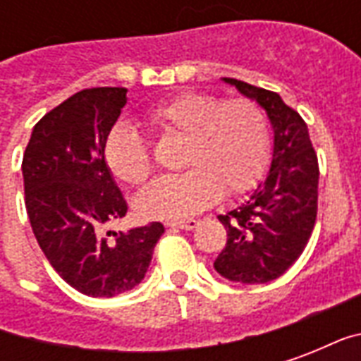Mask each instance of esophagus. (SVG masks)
I'll return each instance as SVG.
<instances>
[{
    "label": "esophagus",
    "instance_id": "obj_1",
    "mask_svg": "<svg viewBox=\"0 0 361 361\" xmlns=\"http://www.w3.org/2000/svg\"><path fill=\"white\" fill-rule=\"evenodd\" d=\"M199 224V220L188 219V220H178V222H168V226L172 228H181V230H193Z\"/></svg>",
    "mask_w": 361,
    "mask_h": 361
}]
</instances>
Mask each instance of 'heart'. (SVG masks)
I'll return each mask as SVG.
<instances>
[{
	"mask_svg": "<svg viewBox=\"0 0 361 361\" xmlns=\"http://www.w3.org/2000/svg\"><path fill=\"white\" fill-rule=\"evenodd\" d=\"M145 123L158 135L183 137L178 176H164L141 191L135 209L142 219L178 220L203 211L224 195L250 191L263 178L271 154V127L265 110L253 98H220L181 92L152 106ZM104 158L110 172L129 185L147 180L152 160L133 129H111Z\"/></svg>",
	"mask_w": 361,
	"mask_h": 361,
	"instance_id": "heart-1",
	"label": "heart"
}]
</instances>
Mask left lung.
I'll list each match as a JSON object with an SVG mask.
<instances>
[{
  "mask_svg": "<svg viewBox=\"0 0 361 361\" xmlns=\"http://www.w3.org/2000/svg\"><path fill=\"white\" fill-rule=\"evenodd\" d=\"M224 81L265 108L274 147L267 180L245 203L219 216L228 240L214 269L232 282L265 284L294 265L310 242L317 219V154L307 123L276 92L238 79Z\"/></svg>",
  "mask_w": 361,
  "mask_h": 361,
  "instance_id": "left-lung-1",
  "label": "left lung"
}]
</instances>
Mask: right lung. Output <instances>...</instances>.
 Returning <instances> with one entry per match:
<instances>
[{"label": "right lung", "mask_w": 361, "mask_h": 361, "mask_svg": "<svg viewBox=\"0 0 361 361\" xmlns=\"http://www.w3.org/2000/svg\"><path fill=\"white\" fill-rule=\"evenodd\" d=\"M126 92L96 87L69 96L36 123L23 157L25 204L36 242L59 276L90 298L137 286L164 234L160 222L106 232L127 214L104 158Z\"/></svg>", "instance_id": "right-lung-1"}]
</instances>
